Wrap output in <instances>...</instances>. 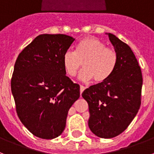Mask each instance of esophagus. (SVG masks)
I'll use <instances>...</instances> for the list:
<instances>
[{
  "label": "esophagus",
  "instance_id": "esophagus-1",
  "mask_svg": "<svg viewBox=\"0 0 154 154\" xmlns=\"http://www.w3.org/2000/svg\"><path fill=\"white\" fill-rule=\"evenodd\" d=\"M85 88L84 87L83 85H81V86H80V92H81V95L82 94V92L85 91Z\"/></svg>",
  "mask_w": 154,
  "mask_h": 154
}]
</instances>
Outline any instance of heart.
<instances>
[{"mask_svg": "<svg viewBox=\"0 0 154 154\" xmlns=\"http://www.w3.org/2000/svg\"><path fill=\"white\" fill-rule=\"evenodd\" d=\"M117 54L114 49L94 37H86L79 41L76 51H67L63 55V63L66 73L73 77L81 67L79 78L83 81L93 79L95 83L106 81L114 70Z\"/></svg>", "mask_w": 154, "mask_h": 154, "instance_id": "1", "label": "heart"}]
</instances>
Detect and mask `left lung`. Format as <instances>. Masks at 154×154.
I'll list each match as a JSON object with an SVG mask.
<instances>
[{"instance_id": "obj_1", "label": "left lung", "mask_w": 154, "mask_h": 154, "mask_svg": "<svg viewBox=\"0 0 154 154\" xmlns=\"http://www.w3.org/2000/svg\"><path fill=\"white\" fill-rule=\"evenodd\" d=\"M117 54L110 77L85 89L88 103L89 128L103 139L117 136L128 127L141 105L143 76L131 48L112 33H106Z\"/></svg>"}]
</instances>
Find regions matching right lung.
Instances as JSON below:
<instances>
[{
    "mask_svg": "<svg viewBox=\"0 0 154 154\" xmlns=\"http://www.w3.org/2000/svg\"><path fill=\"white\" fill-rule=\"evenodd\" d=\"M65 34H41L18 56L11 88L18 117L33 135L52 139L64 131L80 86L66 76L63 55L74 41Z\"/></svg>",
    "mask_w": 154,
    "mask_h": 154,
    "instance_id": "add662e5",
    "label": "right lung"
}]
</instances>
